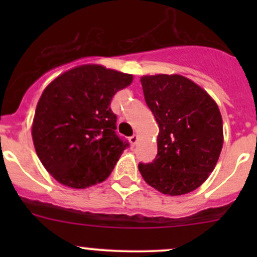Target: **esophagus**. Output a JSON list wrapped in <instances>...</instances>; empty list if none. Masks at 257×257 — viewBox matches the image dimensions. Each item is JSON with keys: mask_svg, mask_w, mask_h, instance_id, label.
I'll return each instance as SVG.
<instances>
[{"mask_svg": "<svg viewBox=\"0 0 257 257\" xmlns=\"http://www.w3.org/2000/svg\"><path fill=\"white\" fill-rule=\"evenodd\" d=\"M138 141H139V137L137 136V134H134V136H132L131 138H129V142H131L132 147H136L137 143H138Z\"/></svg>", "mask_w": 257, "mask_h": 257, "instance_id": "34e87169", "label": "esophagus"}]
</instances>
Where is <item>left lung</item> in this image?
<instances>
[{
	"label": "left lung",
	"mask_w": 257,
	"mask_h": 257,
	"mask_svg": "<svg viewBox=\"0 0 257 257\" xmlns=\"http://www.w3.org/2000/svg\"><path fill=\"white\" fill-rule=\"evenodd\" d=\"M141 82L159 134L157 158L139 164V172L165 195L191 193L209 178L221 153L219 107L205 89L180 74L143 76Z\"/></svg>",
	"instance_id": "obj_1"
}]
</instances>
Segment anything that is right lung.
I'll list each match as a JSON object with an SVG mask.
<instances>
[{"label": "right lung", "mask_w": 257, "mask_h": 257, "mask_svg": "<svg viewBox=\"0 0 257 257\" xmlns=\"http://www.w3.org/2000/svg\"><path fill=\"white\" fill-rule=\"evenodd\" d=\"M133 76L82 64L45 88L32 123L36 153L54 180L72 189L104 181L128 143L115 134L110 100Z\"/></svg>", "instance_id": "obj_1"}]
</instances>
